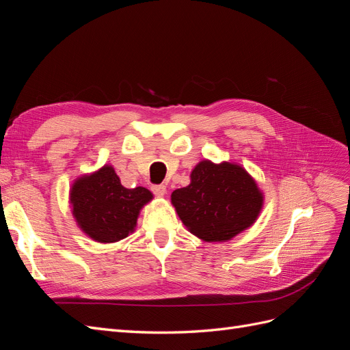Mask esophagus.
Segmentation results:
<instances>
[{"instance_id":"34e87169","label":"esophagus","mask_w":350,"mask_h":350,"mask_svg":"<svg viewBox=\"0 0 350 350\" xmlns=\"http://www.w3.org/2000/svg\"><path fill=\"white\" fill-rule=\"evenodd\" d=\"M152 191H153L156 196L162 197V196L166 194V187H165V185H153V187H152Z\"/></svg>"}]
</instances>
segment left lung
<instances>
[{
	"label": "left lung",
	"instance_id": "obj_1",
	"mask_svg": "<svg viewBox=\"0 0 350 350\" xmlns=\"http://www.w3.org/2000/svg\"><path fill=\"white\" fill-rule=\"evenodd\" d=\"M189 179V185L171 194V201L188 232L198 239L226 242L256 224L264 194L241 165L204 159Z\"/></svg>",
	"mask_w": 350,
	"mask_h": 350
}]
</instances>
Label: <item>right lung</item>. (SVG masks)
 I'll return each instance as SVG.
<instances>
[{
    "instance_id": "obj_1",
    "label": "right lung",
    "mask_w": 350,
    "mask_h": 350,
    "mask_svg": "<svg viewBox=\"0 0 350 350\" xmlns=\"http://www.w3.org/2000/svg\"><path fill=\"white\" fill-rule=\"evenodd\" d=\"M70 207L84 235L100 243H113L135 230L142 208L153 194L144 187L125 188L111 165L74 179Z\"/></svg>"
}]
</instances>
